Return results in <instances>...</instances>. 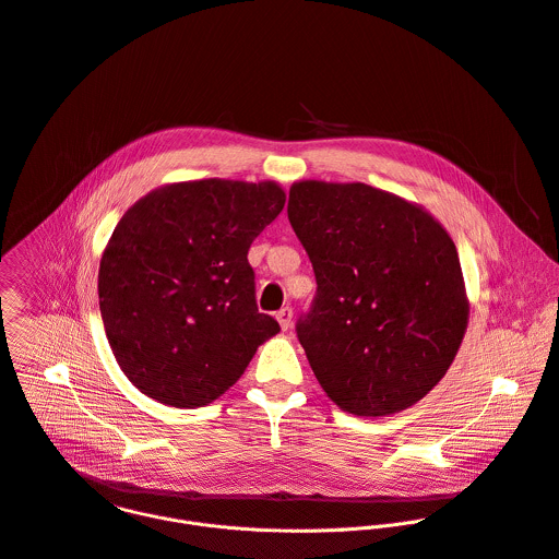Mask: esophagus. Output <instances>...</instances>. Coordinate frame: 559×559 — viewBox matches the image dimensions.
Segmentation results:
<instances>
[{"label":"esophagus","mask_w":559,"mask_h":559,"mask_svg":"<svg viewBox=\"0 0 559 559\" xmlns=\"http://www.w3.org/2000/svg\"><path fill=\"white\" fill-rule=\"evenodd\" d=\"M292 309L289 307H283L281 311H276V320H278V324H281V329L283 331H287L289 326H292Z\"/></svg>","instance_id":"1"}]
</instances>
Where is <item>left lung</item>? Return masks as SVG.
<instances>
[{"mask_svg": "<svg viewBox=\"0 0 559 559\" xmlns=\"http://www.w3.org/2000/svg\"><path fill=\"white\" fill-rule=\"evenodd\" d=\"M287 217L318 283L296 331L326 397L357 417L421 402L469 320L448 230L424 206L361 181H294Z\"/></svg>", "mask_w": 559, "mask_h": 559, "instance_id": "left-lung-1", "label": "left lung"}]
</instances>
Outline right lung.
Listing matches in <instances>:
<instances>
[{
  "label": "right lung",
  "mask_w": 559,
  "mask_h": 559,
  "mask_svg": "<svg viewBox=\"0 0 559 559\" xmlns=\"http://www.w3.org/2000/svg\"><path fill=\"white\" fill-rule=\"evenodd\" d=\"M283 206L276 181L211 177L159 186L122 215L103 250L98 302L140 393L209 406L281 331L257 309L248 250Z\"/></svg>",
  "instance_id": "1"
}]
</instances>
